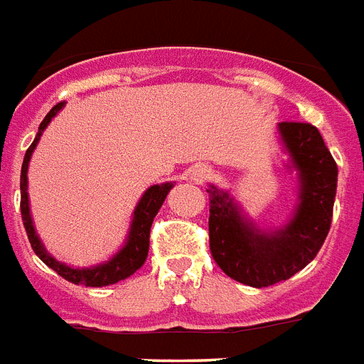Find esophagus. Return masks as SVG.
Segmentation results:
<instances>
[{
    "mask_svg": "<svg viewBox=\"0 0 364 364\" xmlns=\"http://www.w3.org/2000/svg\"><path fill=\"white\" fill-rule=\"evenodd\" d=\"M212 169H210L208 165H195L193 169H191V180H195L197 184H203L206 180L212 178Z\"/></svg>",
    "mask_w": 364,
    "mask_h": 364,
    "instance_id": "obj_1",
    "label": "esophagus"
}]
</instances>
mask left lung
<instances>
[{"label": "left lung", "mask_w": 364, "mask_h": 364, "mask_svg": "<svg viewBox=\"0 0 364 364\" xmlns=\"http://www.w3.org/2000/svg\"><path fill=\"white\" fill-rule=\"evenodd\" d=\"M279 135L299 180V203L284 227L258 229L227 191L208 188L212 257L229 277L255 288L287 281L314 260L331 227L337 195V164L316 126L279 122Z\"/></svg>", "instance_id": "obj_1"}]
</instances>
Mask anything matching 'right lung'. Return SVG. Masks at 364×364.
<instances>
[{
    "mask_svg": "<svg viewBox=\"0 0 364 364\" xmlns=\"http://www.w3.org/2000/svg\"><path fill=\"white\" fill-rule=\"evenodd\" d=\"M65 104H57L50 109L44 121L38 126V134L35 137L29 149L26 150V156H23L22 164V175H20V210H22V221L23 227H26L27 238L31 243L33 251L41 258L42 262L46 264L48 268H52L53 272L59 273L63 279H67L74 284H85V287H107V284H115L122 279L130 277L132 273H135L137 269L145 264L146 255H149V245H150V227H152V221H154L156 214L160 212L161 204H164L165 197L173 188V182H165V184H156L150 186L146 189L141 200L137 203L134 210V218H132L130 230H128V238H126L124 245L117 255H113V258H109L107 262L96 264L91 268H72L67 264L59 262L52 255L48 253L44 245H42L41 238H38L37 230H35V225H33L31 212H29V197H27V167H29V160H31V154L35 146H37L38 139H41L42 132L46 130V126L50 124L53 117L61 111V107Z\"/></svg>",
    "mask_w": 364,
    "mask_h": 364,
    "instance_id": "obj_1",
    "label": "right lung"
}]
</instances>
